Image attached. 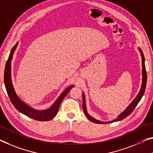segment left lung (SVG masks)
I'll use <instances>...</instances> for the list:
<instances>
[{"label": "left lung", "instance_id": "left-lung-1", "mask_svg": "<svg viewBox=\"0 0 153 153\" xmlns=\"http://www.w3.org/2000/svg\"><path fill=\"white\" fill-rule=\"evenodd\" d=\"M139 49V51L140 53L141 57H142V85H141V88L140 90L139 93L137 94V95L136 96V97L134 98L133 100L131 102L130 104H129L128 106L126 108L124 111L120 114L116 119L112 121H108V122H103V121H100L98 120H96L95 118H94L92 116H91L90 114L88 113V111H87V107H86V102H85V94L83 92V111L85 114L86 117L90 120L91 122L92 123H94L96 124H108V123H111L113 122H117V121H120L123 120L124 118L127 117L128 115H130L132 111L135 109V107L137 106L138 103L141 100V98H142L143 95H144V91L146 90V81H147V74H146V68H145V58L144 56V54H143L142 51L141 50L140 48H138Z\"/></svg>", "mask_w": 153, "mask_h": 153}]
</instances>
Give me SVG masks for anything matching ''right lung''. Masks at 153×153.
Here are the masks:
<instances>
[{
    "instance_id": "right-lung-1",
    "label": "right lung",
    "mask_w": 153,
    "mask_h": 153,
    "mask_svg": "<svg viewBox=\"0 0 153 153\" xmlns=\"http://www.w3.org/2000/svg\"><path fill=\"white\" fill-rule=\"evenodd\" d=\"M18 45V42L16 44L12 49H11L10 54H9V58L7 61L5 68L4 72V83L5 85V88L7 92V94L9 97L11 103L18 111L22 113L25 116L30 117V118L36 120L38 121H48L52 120L56 115H57L60 104L62 102L65 96L69 92V91L74 86V85H70L68 88L61 94L57 99L54 102L53 104L51 105L47 109L44 110H37L34 108L29 106L24 101L20 99V98L16 94L15 89L13 88L12 79H11V60L13 59V55L15 52L16 48Z\"/></svg>"
}]
</instances>
